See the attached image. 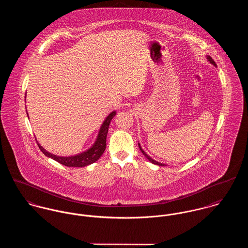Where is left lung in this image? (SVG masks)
Masks as SVG:
<instances>
[{"label":"left lung","instance_id":"8db88e82","mask_svg":"<svg viewBox=\"0 0 248 248\" xmlns=\"http://www.w3.org/2000/svg\"><path fill=\"white\" fill-rule=\"evenodd\" d=\"M207 60H208V61H209V62H210V63H211L212 65H214L215 67H217V64L215 63V61L213 60L212 58H211L210 56H207ZM139 146H140V151H141L142 154H143V155H145V156H146V157H147V158L149 159V161H151V162H152L153 164H155V165H159V166H164V164H162V163H160V162H157V161L154 160V159H153L152 157H150V156H149V155H147V154H146V153H145V152H144V151L142 150L140 144H139Z\"/></svg>","mask_w":248,"mask_h":248}]
</instances>
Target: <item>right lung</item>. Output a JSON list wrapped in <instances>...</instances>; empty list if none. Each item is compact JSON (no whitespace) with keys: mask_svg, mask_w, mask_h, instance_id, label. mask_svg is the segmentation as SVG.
<instances>
[{"mask_svg":"<svg viewBox=\"0 0 248 248\" xmlns=\"http://www.w3.org/2000/svg\"><path fill=\"white\" fill-rule=\"evenodd\" d=\"M115 113H116L115 110H113L107 116L105 121L103 122V124L99 130L97 139L94 142V144L86 152H83L81 154H78L76 155H71V156H59V155H55L48 153L37 142L38 146L44 155H46L47 157H50L65 166H68V167L88 166V165L97 161L100 158V156L103 155V153L106 149V139L108 126H109L111 119L115 115Z\"/></svg>","mask_w":248,"mask_h":248,"instance_id":"right-lung-1","label":"right lung"}]
</instances>
